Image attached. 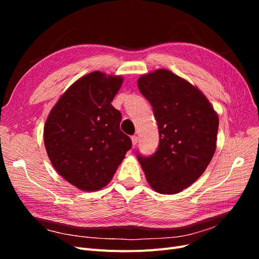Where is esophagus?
<instances>
[{
    "instance_id": "esophagus-1",
    "label": "esophagus",
    "mask_w": 259,
    "mask_h": 259,
    "mask_svg": "<svg viewBox=\"0 0 259 259\" xmlns=\"http://www.w3.org/2000/svg\"><path fill=\"white\" fill-rule=\"evenodd\" d=\"M131 138H132V144H133V146H136V144L138 143V137H137L136 135H134V136H132Z\"/></svg>"
}]
</instances>
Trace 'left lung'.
Segmentation results:
<instances>
[{
  "label": "left lung",
  "instance_id": "8db88e82",
  "mask_svg": "<svg viewBox=\"0 0 259 259\" xmlns=\"http://www.w3.org/2000/svg\"><path fill=\"white\" fill-rule=\"evenodd\" d=\"M138 89L152 106L160 143L155 153H137V159L153 190L178 193L204 173L213 158L218 115L199 89L166 69L140 76Z\"/></svg>",
  "mask_w": 259,
  "mask_h": 259
}]
</instances>
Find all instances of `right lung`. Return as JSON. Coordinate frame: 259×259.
I'll return each instance as SVG.
<instances>
[{
	"label": "right lung",
	"instance_id": "add662e5",
	"mask_svg": "<svg viewBox=\"0 0 259 259\" xmlns=\"http://www.w3.org/2000/svg\"><path fill=\"white\" fill-rule=\"evenodd\" d=\"M123 77L100 71L82 76L64 93L44 126L54 168L83 191L107 186L132 148L120 130L122 114L111 105Z\"/></svg>",
	"mask_w": 259,
	"mask_h": 259
}]
</instances>
